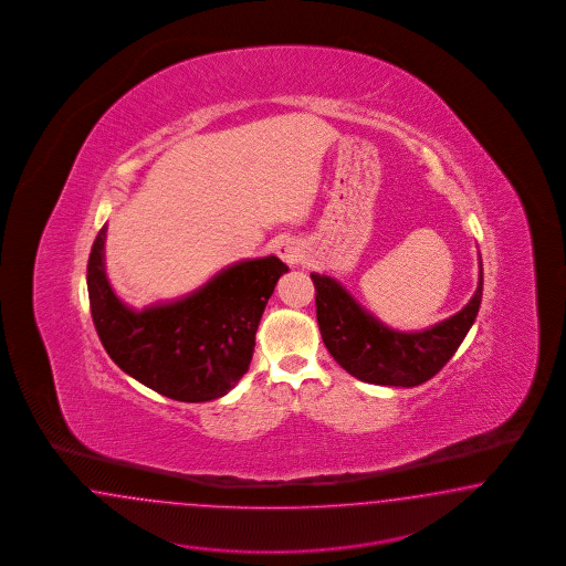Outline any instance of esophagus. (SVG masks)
Segmentation results:
<instances>
[{
  "mask_svg": "<svg viewBox=\"0 0 566 566\" xmlns=\"http://www.w3.org/2000/svg\"><path fill=\"white\" fill-rule=\"evenodd\" d=\"M275 251H277L280 259L286 261L289 265H296V263L303 259V253H305L303 242L298 239L280 240V244H277Z\"/></svg>",
  "mask_w": 566,
  "mask_h": 566,
  "instance_id": "obj_1",
  "label": "esophagus"
}]
</instances>
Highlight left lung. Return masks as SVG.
Returning a JSON list of instances; mask_svg holds the SVG:
<instances>
[{"instance_id": "1", "label": "left lung", "mask_w": 566, "mask_h": 566, "mask_svg": "<svg viewBox=\"0 0 566 566\" xmlns=\"http://www.w3.org/2000/svg\"><path fill=\"white\" fill-rule=\"evenodd\" d=\"M473 298L459 313L423 332L384 326L329 275L311 274L317 324L329 355L350 376L377 386L412 388L436 376L473 326L481 305L483 272Z\"/></svg>"}]
</instances>
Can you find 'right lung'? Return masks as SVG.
I'll list each match as a JSON object with an SVG mask.
<instances>
[{
    "mask_svg": "<svg viewBox=\"0 0 566 566\" xmlns=\"http://www.w3.org/2000/svg\"><path fill=\"white\" fill-rule=\"evenodd\" d=\"M105 232L107 226L91 247L86 289L107 355L124 374L171 400L228 395L251 365L261 315L289 265L274 255L239 261L189 296L135 311L107 282Z\"/></svg>",
    "mask_w": 566,
    "mask_h": 566,
    "instance_id": "obj_1",
    "label": "right lung"
}]
</instances>
